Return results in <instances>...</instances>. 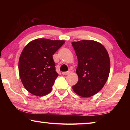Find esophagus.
Returning a JSON list of instances; mask_svg holds the SVG:
<instances>
[{"instance_id": "obj_1", "label": "esophagus", "mask_w": 130, "mask_h": 130, "mask_svg": "<svg viewBox=\"0 0 130 130\" xmlns=\"http://www.w3.org/2000/svg\"><path fill=\"white\" fill-rule=\"evenodd\" d=\"M70 73V71H67V72H63L62 73V74H63V75H67V74H69Z\"/></svg>"}]
</instances>
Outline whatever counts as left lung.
I'll return each mask as SVG.
<instances>
[{
  "label": "left lung",
  "instance_id": "8db88e82",
  "mask_svg": "<svg viewBox=\"0 0 130 130\" xmlns=\"http://www.w3.org/2000/svg\"><path fill=\"white\" fill-rule=\"evenodd\" d=\"M72 44L78 60L76 72L79 77L73 89L82 97H90L100 91L107 81L109 55L105 48L95 41L82 40Z\"/></svg>",
  "mask_w": 130,
  "mask_h": 130
}]
</instances>
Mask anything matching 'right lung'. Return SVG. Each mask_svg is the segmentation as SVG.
<instances>
[{"instance_id": "obj_1", "label": "right lung", "mask_w": 130, "mask_h": 130, "mask_svg": "<svg viewBox=\"0 0 130 130\" xmlns=\"http://www.w3.org/2000/svg\"><path fill=\"white\" fill-rule=\"evenodd\" d=\"M64 41L39 38L23 50L19 60V74L25 88L38 96L48 94L58 74L53 56Z\"/></svg>"}]
</instances>
